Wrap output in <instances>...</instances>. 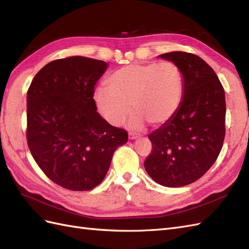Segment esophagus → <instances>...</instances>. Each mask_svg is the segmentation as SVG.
<instances>
[{"mask_svg":"<svg viewBox=\"0 0 249 249\" xmlns=\"http://www.w3.org/2000/svg\"><path fill=\"white\" fill-rule=\"evenodd\" d=\"M128 137H129L130 140H136V139L139 138V136L136 135V133H133V132H129V133H128Z\"/></svg>","mask_w":249,"mask_h":249,"instance_id":"1","label":"esophagus"}]
</instances>
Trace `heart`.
Listing matches in <instances>:
<instances>
[{
	"mask_svg": "<svg viewBox=\"0 0 249 249\" xmlns=\"http://www.w3.org/2000/svg\"><path fill=\"white\" fill-rule=\"evenodd\" d=\"M108 87L94 91V102L108 123L119 126L135 107L129 127L139 129L147 122L169 123L179 111L184 95L182 70L173 62H150L119 68L107 79Z\"/></svg>",
	"mask_w": 249,
	"mask_h": 249,
	"instance_id": "1",
	"label": "heart"
}]
</instances>
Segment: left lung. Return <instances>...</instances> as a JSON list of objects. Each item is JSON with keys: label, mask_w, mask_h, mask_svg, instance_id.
Segmentation results:
<instances>
[{"label": "left lung", "mask_w": 249, "mask_h": 249, "mask_svg": "<svg viewBox=\"0 0 249 249\" xmlns=\"http://www.w3.org/2000/svg\"><path fill=\"white\" fill-rule=\"evenodd\" d=\"M177 64L184 76L179 111L148 136L152 151L144 166L166 187L194 183L215 162L225 137V92L213 69L200 56L183 52L159 55Z\"/></svg>", "instance_id": "left-lung-1"}]
</instances>
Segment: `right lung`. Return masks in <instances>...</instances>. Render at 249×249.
<instances>
[{"mask_svg":"<svg viewBox=\"0 0 249 249\" xmlns=\"http://www.w3.org/2000/svg\"><path fill=\"white\" fill-rule=\"evenodd\" d=\"M104 61L70 56L48 63L27 91V143L50 180L74 191L103 181L113 152L128 135L97 112L94 85Z\"/></svg>","mask_w":249,"mask_h":249,"instance_id":"right-lung-1","label":"right lung"}]
</instances>
